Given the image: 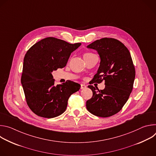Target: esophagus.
Returning <instances> with one entry per match:
<instances>
[{
	"mask_svg": "<svg viewBox=\"0 0 156 156\" xmlns=\"http://www.w3.org/2000/svg\"><path fill=\"white\" fill-rule=\"evenodd\" d=\"M86 87V86L85 84H81V90H83V89H85Z\"/></svg>",
	"mask_w": 156,
	"mask_h": 156,
	"instance_id": "1",
	"label": "esophagus"
}]
</instances>
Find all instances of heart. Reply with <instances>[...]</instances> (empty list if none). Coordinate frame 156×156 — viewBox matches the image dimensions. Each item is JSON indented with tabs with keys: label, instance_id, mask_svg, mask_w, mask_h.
I'll return each instance as SVG.
<instances>
[{
	"label": "heart",
	"instance_id": "obj_1",
	"mask_svg": "<svg viewBox=\"0 0 156 156\" xmlns=\"http://www.w3.org/2000/svg\"><path fill=\"white\" fill-rule=\"evenodd\" d=\"M91 54H93V53H90V52H89V53H86L84 55H91Z\"/></svg>",
	"mask_w": 156,
	"mask_h": 156
}]
</instances>
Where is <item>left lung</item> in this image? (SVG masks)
Masks as SVG:
<instances>
[{"label": "left lung", "mask_w": 156, "mask_h": 156, "mask_svg": "<svg viewBox=\"0 0 156 156\" xmlns=\"http://www.w3.org/2000/svg\"><path fill=\"white\" fill-rule=\"evenodd\" d=\"M98 51L101 62L94 83L105 81V87L99 90L89 85L92 98L86 101V108L101 117L112 116L122 108L132 91L135 69L130 53L123 43L114 38L104 37L87 46Z\"/></svg>", "instance_id": "8db88e82"}]
</instances>
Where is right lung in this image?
<instances>
[{"label": "right lung", "mask_w": 156, "mask_h": 156, "mask_svg": "<svg viewBox=\"0 0 156 156\" xmlns=\"http://www.w3.org/2000/svg\"><path fill=\"white\" fill-rule=\"evenodd\" d=\"M81 44L49 37L36 42L27 51L21 82L27 103L37 115L51 119L61 115L70 96L79 91L81 86L70 80L55 86L52 72L65 67L71 53Z\"/></svg>", "instance_id": "obj_1"}]
</instances>
